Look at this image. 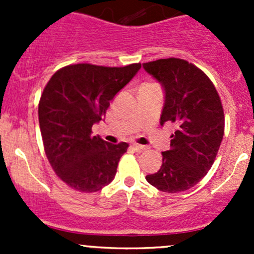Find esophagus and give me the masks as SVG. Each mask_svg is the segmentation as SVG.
Segmentation results:
<instances>
[{
  "label": "esophagus",
  "mask_w": 254,
  "mask_h": 254,
  "mask_svg": "<svg viewBox=\"0 0 254 254\" xmlns=\"http://www.w3.org/2000/svg\"><path fill=\"white\" fill-rule=\"evenodd\" d=\"M131 147L134 148V151H136V152H142L143 150H146L145 146H142V145H137V143H132Z\"/></svg>",
  "instance_id": "34e87169"
}]
</instances>
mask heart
Instances as JSON below:
<instances>
[{
    "instance_id": "obj_1",
    "label": "heart",
    "mask_w": 254,
    "mask_h": 254,
    "mask_svg": "<svg viewBox=\"0 0 254 254\" xmlns=\"http://www.w3.org/2000/svg\"><path fill=\"white\" fill-rule=\"evenodd\" d=\"M143 86H146V84H143Z\"/></svg>"
}]
</instances>
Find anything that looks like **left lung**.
Returning a JSON list of instances; mask_svg holds the SVG:
<instances>
[{
  "label": "left lung",
  "instance_id": "1",
  "mask_svg": "<svg viewBox=\"0 0 254 254\" xmlns=\"http://www.w3.org/2000/svg\"><path fill=\"white\" fill-rule=\"evenodd\" d=\"M142 66L165 91L161 125L177 127L162 166L146 181L166 193L184 191L205 177L216 158L225 129L221 99L210 78L188 61L160 59Z\"/></svg>",
  "mask_w": 254,
  "mask_h": 254
}]
</instances>
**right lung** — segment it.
<instances>
[{
    "label": "right lung",
    "mask_w": 254,
    "mask_h": 254,
    "mask_svg": "<svg viewBox=\"0 0 254 254\" xmlns=\"http://www.w3.org/2000/svg\"><path fill=\"white\" fill-rule=\"evenodd\" d=\"M141 68V64L106 67L76 64L49 79L39 102V125L51 167L68 187L93 193L114 179L127 142L109 143L92 135L115 94Z\"/></svg>",
    "instance_id": "right-lung-1"
}]
</instances>
